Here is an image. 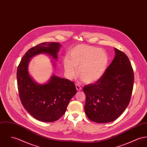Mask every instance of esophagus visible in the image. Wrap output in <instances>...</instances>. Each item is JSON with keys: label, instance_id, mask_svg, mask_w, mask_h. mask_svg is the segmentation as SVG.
Here are the masks:
<instances>
[{"label": "esophagus", "instance_id": "1", "mask_svg": "<svg viewBox=\"0 0 147 147\" xmlns=\"http://www.w3.org/2000/svg\"><path fill=\"white\" fill-rule=\"evenodd\" d=\"M76 88L77 91H78L82 90V88L80 85H76Z\"/></svg>", "mask_w": 147, "mask_h": 147}]
</instances>
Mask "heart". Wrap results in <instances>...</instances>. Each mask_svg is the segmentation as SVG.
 I'll use <instances>...</instances> for the list:
<instances>
[{
  "label": "heart",
  "instance_id": "obj_1",
  "mask_svg": "<svg viewBox=\"0 0 147 147\" xmlns=\"http://www.w3.org/2000/svg\"><path fill=\"white\" fill-rule=\"evenodd\" d=\"M63 61L67 78L72 80L77 75L84 83L94 84L104 75L108 64V55L102 49L87 45L74 47Z\"/></svg>",
  "mask_w": 147,
  "mask_h": 147
}]
</instances>
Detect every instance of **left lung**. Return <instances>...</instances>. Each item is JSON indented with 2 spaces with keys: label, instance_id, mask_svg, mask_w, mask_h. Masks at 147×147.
I'll return each instance as SVG.
<instances>
[{
  "label": "left lung",
  "instance_id": "obj_1",
  "mask_svg": "<svg viewBox=\"0 0 147 147\" xmlns=\"http://www.w3.org/2000/svg\"><path fill=\"white\" fill-rule=\"evenodd\" d=\"M114 49L115 57L101 78L84 87L86 115L98 123L111 122L119 117L129 105L133 88L134 72L129 59L121 51Z\"/></svg>",
  "mask_w": 147,
  "mask_h": 147
}]
</instances>
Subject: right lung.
<instances>
[{
  "label": "right lung",
  "instance_id": "obj_1",
  "mask_svg": "<svg viewBox=\"0 0 147 147\" xmlns=\"http://www.w3.org/2000/svg\"><path fill=\"white\" fill-rule=\"evenodd\" d=\"M61 47L57 42H44L31 48L23 56L17 69L21 102L33 117L43 122H53L61 117L76 94V89L74 82L55 75L47 82L38 84L30 76L28 66L31 59L40 54L48 55L57 60ZM52 62L55 67V62Z\"/></svg>",
  "mask_w": 147,
  "mask_h": 147
}]
</instances>
